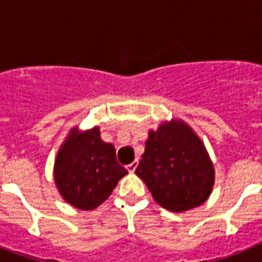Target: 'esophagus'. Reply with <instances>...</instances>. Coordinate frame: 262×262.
Listing matches in <instances>:
<instances>
[{"mask_svg":"<svg viewBox=\"0 0 262 262\" xmlns=\"http://www.w3.org/2000/svg\"><path fill=\"white\" fill-rule=\"evenodd\" d=\"M136 167H137V162H133V163L127 164V166H126L127 171H129V172H133V171H135Z\"/></svg>","mask_w":262,"mask_h":262,"instance_id":"1","label":"esophagus"}]
</instances>
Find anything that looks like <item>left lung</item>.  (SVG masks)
Instances as JSON below:
<instances>
[{"label":"left lung","instance_id":"1","mask_svg":"<svg viewBox=\"0 0 262 262\" xmlns=\"http://www.w3.org/2000/svg\"><path fill=\"white\" fill-rule=\"evenodd\" d=\"M136 175L143 179L160 207L185 212L208 200L215 168L197 133L182 119L163 121L149 129Z\"/></svg>","mask_w":262,"mask_h":262}]
</instances>
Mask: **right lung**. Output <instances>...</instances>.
Returning a JSON list of instances; mask_svg holds the SVG:
<instances>
[{
  "mask_svg": "<svg viewBox=\"0 0 262 262\" xmlns=\"http://www.w3.org/2000/svg\"><path fill=\"white\" fill-rule=\"evenodd\" d=\"M53 174L63 201L91 211L110 197L127 170L117 162L114 145L100 139L99 126H73L57 152Z\"/></svg>",
  "mask_w": 262,
  "mask_h": 262,
  "instance_id": "right-lung-1",
  "label": "right lung"
}]
</instances>
